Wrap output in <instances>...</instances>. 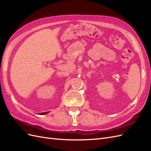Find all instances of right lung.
<instances>
[{"label": "right lung", "instance_id": "obj_1", "mask_svg": "<svg viewBox=\"0 0 151 151\" xmlns=\"http://www.w3.org/2000/svg\"><path fill=\"white\" fill-rule=\"evenodd\" d=\"M48 113V112H44V113H39V115H45V114H47Z\"/></svg>", "mask_w": 151, "mask_h": 151}]
</instances>
